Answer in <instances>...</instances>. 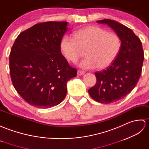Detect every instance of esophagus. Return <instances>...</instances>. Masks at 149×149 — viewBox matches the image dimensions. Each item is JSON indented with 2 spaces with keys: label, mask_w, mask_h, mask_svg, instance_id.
Wrapping results in <instances>:
<instances>
[{
  "label": "esophagus",
  "mask_w": 149,
  "mask_h": 149,
  "mask_svg": "<svg viewBox=\"0 0 149 149\" xmlns=\"http://www.w3.org/2000/svg\"><path fill=\"white\" fill-rule=\"evenodd\" d=\"M85 74V72L83 71H80V70H78L77 72V75L78 76H81V75H83Z\"/></svg>",
  "instance_id": "1"
}]
</instances>
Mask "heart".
I'll use <instances>...</instances> for the list:
<instances>
[{"label": "heart", "mask_w": 149, "mask_h": 149, "mask_svg": "<svg viewBox=\"0 0 149 149\" xmlns=\"http://www.w3.org/2000/svg\"><path fill=\"white\" fill-rule=\"evenodd\" d=\"M74 38L65 35L61 41V48L68 61L74 62L85 49L84 58L78 65L86 69H104L110 66L120 51L119 36L97 26L81 29L76 31Z\"/></svg>", "instance_id": "heart-1"}]
</instances>
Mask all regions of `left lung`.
<instances>
[{"mask_svg":"<svg viewBox=\"0 0 149 149\" xmlns=\"http://www.w3.org/2000/svg\"><path fill=\"white\" fill-rule=\"evenodd\" d=\"M97 22L110 27L122 42L117 58L107 69L95 72L97 82L88 90L93 100L109 104L120 100L135 87L141 73L144 54L141 41L131 29L110 19Z\"/></svg>","mask_w":149,"mask_h":149,"instance_id":"obj_1","label":"left lung"}]
</instances>
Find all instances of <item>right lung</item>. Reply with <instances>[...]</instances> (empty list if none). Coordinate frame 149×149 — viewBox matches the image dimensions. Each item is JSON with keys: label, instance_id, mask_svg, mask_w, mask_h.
<instances>
[{"label": "right lung", "instance_id": "1", "mask_svg": "<svg viewBox=\"0 0 149 149\" xmlns=\"http://www.w3.org/2000/svg\"><path fill=\"white\" fill-rule=\"evenodd\" d=\"M68 22L37 24L19 34L9 55L12 83L31 105L48 108L60 104L67 93V82L77 77L61 54V41Z\"/></svg>", "mask_w": 149, "mask_h": 149}]
</instances>
